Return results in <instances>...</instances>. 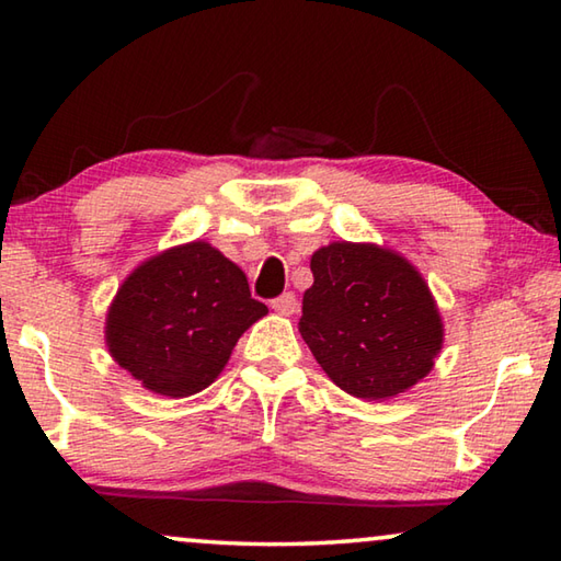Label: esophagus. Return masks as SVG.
<instances>
[{
	"instance_id": "34e87169",
	"label": "esophagus",
	"mask_w": 561,
	"mask_h": 561,
	"mask_svg": "<svg viewBox=\"0 0 561 561\" xmlns=\"http://www.w3.org/2000/svg\"><path fill=\"white\" fill-rule=\"evenodd\" d=\"M272 309L277 311V314L289 317V314H294V311H297V297H294L291 291H284V294H279L277 299H272Z\"/></svg>"
}]
</instances>
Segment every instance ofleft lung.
<instances>
[{"label": "left lung", "instance_id": "1", "mask_svg": "<svg viewBox=\"0 0 561 561\" xmlns=\"http://www.w3.org/2000/svg\"><path fill=\"white\" fill-rule=\"evenodd\" d=\"M311 274L299 331L339 388L378 401L431 371L443 321L428 284L401 254L334 242L314 252Z\"/></svg>", "mask_w": 561, "mask_h": 561}]
</instances>
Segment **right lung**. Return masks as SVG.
<instances>
[{
  "instance_id": "obj_1",
  "label": "right lung",
  "mask_w": 561,
  "mask_h": 561,
  "mask_svg": "<svg viewBox=\"0 0 561 561\" xmlns=\"http://www.w3.org/2000/svg\"><path fill=\"white\" fill-rule=\"evenodd\" d=\"M244 272L207 242L173 247L130 274L106 319L111 356L153 393L185 398L210 386L254 321Z\"/></svg>"
}]
</instances>
